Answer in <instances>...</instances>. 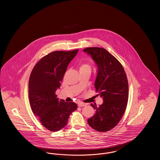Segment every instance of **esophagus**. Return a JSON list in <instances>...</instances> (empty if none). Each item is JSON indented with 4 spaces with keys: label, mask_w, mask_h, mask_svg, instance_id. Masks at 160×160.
Wrapping results in <instances>:
<instances>
[{
    "label": "esophagus",
    "mask_w": 160,
    "mask_h": 160,
    "mask_svg": "<svg viewBox=\"0 0 160 160\" xmlns=\"http://www.w3.org/2000/svg\"><path fill=\"white\" fill-rule=\"evenodd\" d=\"M86 106V104H84L83 102H79L78 104V106L80 107H83Z\"/></svg>",
    "instance_id": "obj_1"
}]
</instances>
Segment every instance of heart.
<instances>
[{"label":"heart","mask_w":160,"mask_h":160,"mask_svg":"<svg viewBox=\"0 0 160 160\" xmlns=\"http://www.w3.org/2000/svg\"><path fill=\"white\" fill-rule=\"evenodd\" d=\"M79 71H91V65L86 62H80L78 65Z\"/></svg>","instance_id":"b5f03b06"}]
</instances>
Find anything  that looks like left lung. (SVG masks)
Wrapping results in <instances>:
<instances>
[{"instance_id": "left-lung-1", "label": "left lung", "mask_w": 160, "mask_h": 160, "mask_svg": "<svg viewBox=\"0 0 160 160\" xmlns=\"http://www.w3.org/2000/svg\"><path fill=\"white\" fill-rule=\"evenodd\" d=\"M83 51L91 54L97 63L95 86L104 101L99 106L91 104L95 114L88 123L93 129L104 132L115 127L125 112L128 100L127 77L120 62L105 48L88 47Z\"/></svg>"}]
</instances>
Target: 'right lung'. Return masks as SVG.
I'll list each match as a JSON object with an SVG mask.
<instances>
[{
    "instance_id": "add662e5",
    "label": "right lung",
    "mask_w": 160,
    "mask_h": 160,
    "mask_svg": "<svg viewBox=\"0 0 160 160\" xmlns=\"http://www.w3.org/2000/svg\"><path fill=\"white\" fill-rule=\"evenodd\" d=\"M78 50L55 51L42 58L35 65L29 80V99L32 110L46 129L53 132L64 128L69 117L77 108L74 102L57 98L69 62Z\"/></svg>"
}]
</instances>
